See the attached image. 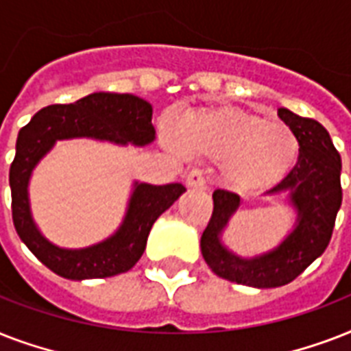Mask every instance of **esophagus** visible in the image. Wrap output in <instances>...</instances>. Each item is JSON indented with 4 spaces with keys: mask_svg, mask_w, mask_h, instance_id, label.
<instances>
[{
    "mask_svg": "<svg viewBox=\"0 0 351 351\" xmlns=\"http://www.w3.org/2000/svg\"><path fill=\"white\" fill-rule=\"evenodd\" d=\"M186 184L189 187H204L206 186V175L202 169H191L186 176Z\"/></svg>",
    "mask_w": 351,
    "mask_h": 351,
    "instance_id": "esophagus-1",
    "label": "esophagus"
}]
</instances>
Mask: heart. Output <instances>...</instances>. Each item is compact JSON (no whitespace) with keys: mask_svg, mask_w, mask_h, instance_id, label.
<instances>
[{"mask_svg":"<svg viewBox=\"0 0 351 351\" xmlns=\"http://www.w3.org/2000/svg\"><path fill=\"white\" fill-rule=\"evenodd\" d=\"M178 136L165 129V143L175 151L220 160L226 180L244 189L271 186L288 175L299 154V140L280 120H264L237 107L187 112Z\"/></svg>","mask_w":351,"mask_h":351,"instance_id":"1","label":"heart"}]
</instances>
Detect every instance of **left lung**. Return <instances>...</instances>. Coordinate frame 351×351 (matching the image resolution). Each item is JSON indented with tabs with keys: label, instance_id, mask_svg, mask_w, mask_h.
<instances>
[{
	"label": "left lung",
	"instance_id": "obj_1",
	"mask_svg": "<svg viewBox=\"0 0 351 351\" xmlns=\"http://www.w3.org/2000/svg\"><path fill=\"white\" fill-rule=\"evenodd\" d=\"M278 117L299 140V158L269 193H291V202L299 211L295 231L264 256L244 261L231 255L222 247L219 234L239 208L240 198L226 189H215L213 213L200 239L204 261L219 277L253 288H278L291 282L321 256L330 244L343 202L341 154L326 129L313 118H302L284 107L278 109Z\"/></svg>",
	"mask_w": 351,
	"mask_h": 351
}]
</instances>
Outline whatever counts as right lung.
Here are the masks:
<instances>
[{
  "instance_id": "obj_1",
  "label": "right lung",
  "mask_w": 351,
  "mask_h": 351,
  "mask_svg": "<svg viewBox=\"0 0 351 351\" xmlns=\"http://www.w3.org/2000/svg\"><path fill=\"white\" fill-rule=\"evenodd\" d=\"M153 107L132 95L95 93L67 106L43 107L19 129L16 156L8 182L12 193V220L19 239L51 271L71 280L104 278L129 271L142 256L154 220L186 191L182 184H138L129 211L117 234L85 250H60L49 244L30 219L27 184L38 160L56 140L90 136L98 140L145 145L153 142Z\"/></svg>"
}]
</instances>
